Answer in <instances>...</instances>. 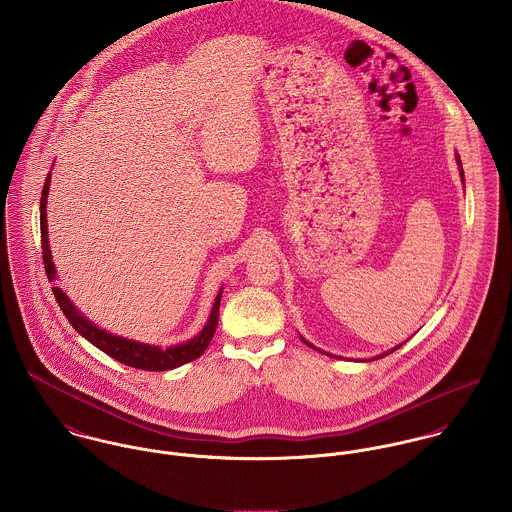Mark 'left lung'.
I'll use <instances>...</instances> for the list:
<instances>
[{"instance_id": "8db88e82", "label": "left lung", "mask_w": 512, "mask_h": 512, "mask_svg": "<svg viewBox=\"0 0 512 512\" xmlns=\"http://www.w3.org/2000/svg\"><path fill=\"white\" fill-rule=\"evenodd\" d=\"M455 157H457V165H459V173H461V179H463V169H461V159H459V155H455ZM299 337H301V335H299ZM301 341H303V343H305V345H309V347H311V349H315V351H319V353H325V351H321V349H317V347H313V345H311V343H309V341H305V339H303V337H301ZM400 347H402V345H398V347H394V349H390V351H386V353H382V355H378V357H372V359H365V363H366V361H376V359H382V357H386V355H390V353H394V351H396V349H400ZM325 355H329V357H335V355H331V353H325ZM339 359H341V357H339Z\"/></svg>"}]
</instances>
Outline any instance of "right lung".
<instances>
[{"label": "right lung", "instance_id": "add662e5", "mask_svg": "<svg viewBox=\"0 0 512 512\" xmlns=\"http://www.w3.org/2000/svg\"><path fill=\"white\" fill-rule=\"evenodd\" d=\"M49 187H51V173L45 179L43 185V193H41V244H43V262H45V272L49 282H53L57 278V270H55V262L51 256V248H49V236H47V195H49ZM53 293L65 313V317L69 319V323L76 329V333H80L86 341H90L94 347H98L102 353H106L108 357L116 359L118 363L134 366V368H142V370H171L177 366L185 365L189 361L199 359L215 331L219 325V307L220 297H222V288H220L211 315L205 323V327L189 341L179 343V345H171V347H157V345H147L140 343L128 337H120L114 333H108L106 329H100L98 325H94L86 315H82V311H78L73 305V301L67 297V293L61 288H53Z\"/></svg>", "mask_w": 512, "mask_h": 512}]
</instances>
